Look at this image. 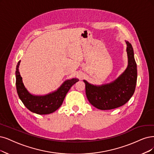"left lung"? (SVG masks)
<instances>
[{
    "instance_id": "obj_1",
    "label": "left lung",
    "mask_w": 154,
    "mask_h": 154,
    "mask_svg": "<svg viewBox=\"0 0 154 154\" xmlns=\"http://www.w3.org/2000/svg\"><path fill=\"white\" fill-rule=\"evenodd\" d=\"M126 41L128 66L116 80L94 85L83 80L89 103L100 110H111L124 105L133 95L137 81V66L132 45Z\"/></svg>"
}]
</instances>
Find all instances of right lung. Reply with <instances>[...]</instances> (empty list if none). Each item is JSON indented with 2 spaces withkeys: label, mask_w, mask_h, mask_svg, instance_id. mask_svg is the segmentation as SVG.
Here are the masks:
<instances>
[{
  "label": "right lung",
  "mask_w": 154,
  "mask_h": 154,
  "mask_svg": "<svg viewBox=\"0 0 154 154\" xmlns=\"http://www.w3.org/2000/svg\"><path fill=\"white\" fill-rule=\"evenodd\" d=\"M19 61L16 69V86L20 99L27 109L39 115H46L58 110L63 103L65 96L74 84L79 81L73 78L64 81L54 91L44 95H35L30 93L25 87L19 71Z\"/></svg>",
  "instance_id": "right-lung-1"
}]
</instances>
